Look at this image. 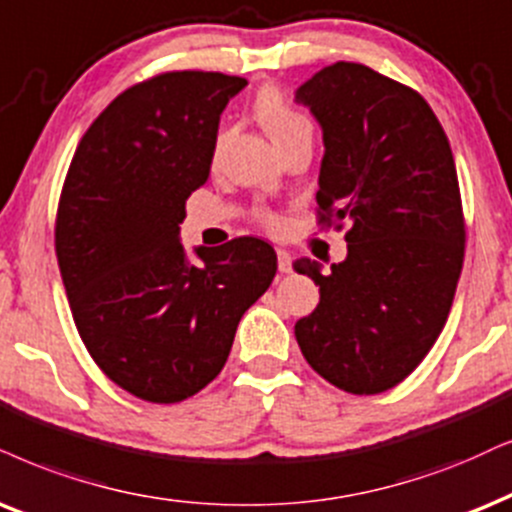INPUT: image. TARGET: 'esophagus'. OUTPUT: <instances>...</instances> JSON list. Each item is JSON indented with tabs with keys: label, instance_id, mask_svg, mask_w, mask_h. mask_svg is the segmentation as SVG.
I'll list each match as a JSON object with an SVG mask.
<instances>
[{
	"label": "esophagus",
	"instance_id": "34e87169",
	"mask_svg": "<svg viewBox=\"0 0 512 512\" xmlns=\"http://www.w3.org/2000/svg\"><path fill=\"white\" fill-rule=\"evenodd\" d=\"M276 257H278V271H281V274H290V271H293V257H290V252L283 248H276Z\"/></svg>",
	"mask_w": 512,
	"mask_h": 512
}]
</instances>
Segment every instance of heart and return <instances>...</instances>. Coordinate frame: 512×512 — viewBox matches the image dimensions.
<instances>
[{"mask_svg":"<svg viewBox=\"0 0 512 512\" xmlns=\"http://www.w3.org/2000/svg\"><path fill=\"white\" fill-rule=\"evenodd\" d=\"M255 113L262 127L269 132V137L274 139V144L297 137V134H312V122H309L307 115L290 106L286 96L278 92L276 87L262 89L255 101ZM260 222L269 229H276L278 217L271 215V212H260Z\"/></svg>","mask_w":512,"mask_h":512,"instance_id":"1","label":"heart"}]
</instances>
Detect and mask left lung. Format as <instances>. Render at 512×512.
Instances as JSON below:
<instances>
[{
	"mask_svg": "<svg viewBox=\"0 0 512 512\" xmlns=\"http://www.w3.org/2000/svg\"><path fill=\"white\" fill-rule=\"evenodd\" d=\"M323 129L316 219L347 224V260L297 274L321 300L295 323L307 364L352 394H378L416 371L442 333L465 255L454 153L416 89L338 61L295 92Z\"/></svg>",
	"mask_w": 512,
	"mask_h": 512,
	"instance_id": "left-lung-1",
	"label": "left lung"
}]
</instances>
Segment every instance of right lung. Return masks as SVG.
Masks as SVG:
<instances>
[{
    "instance_id": "obj_1",
    "label": "right lung",
    "mask_w": 512,
    "mask_h": 512,
    "mask_svg": "<svg viewBox=\"0 0 512 512\" xmlns=\"http://www.w3.org/2000/svg\"><path fill=\"white\" fill-rule=\"evenodd\" d=\"M245 77L172 70L132 84L89 125L58 198L54 245L77 333L115 385L177 404L212 383L276 252L241 236L186 262L179 224L210 177L219 115Z\"/></svg>"
}]
</instances>
